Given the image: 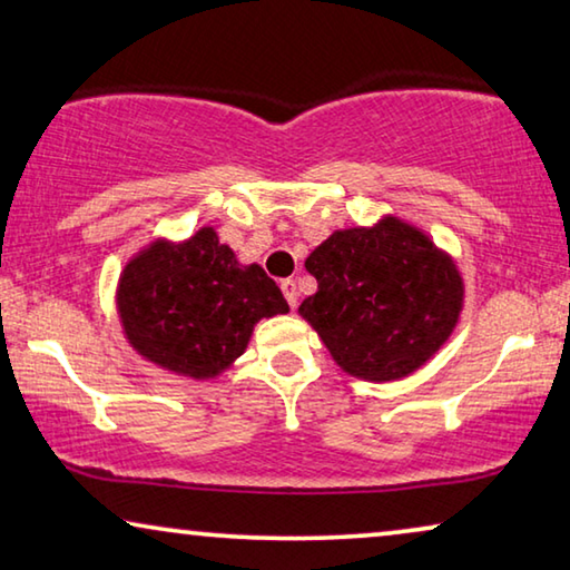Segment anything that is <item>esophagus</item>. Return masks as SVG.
<instances>
[{"label": "esophagus", "mask_w": 570, "mask_h": 570, "mask_svg": "<svg viewBox=\"0 0 570 570\" xmlns=\"http://www.w3.org/2000/svg\"><path fill=\"white\" fill-rule=\"evenodd\" d=\"M279 291H283L287 305H291V308H295V305H297V285H295V279H291V277L283 279V283H279Z\"/></svg>", "instance_id": "34e87169"}]
</instances>
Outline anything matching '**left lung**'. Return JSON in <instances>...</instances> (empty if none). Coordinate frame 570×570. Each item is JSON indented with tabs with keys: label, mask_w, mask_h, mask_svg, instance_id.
I'll list each match as a JSON object with an SVG mask.
<instances>
[{
	"label": "left lung",
	"mask_w": 570,
	"mask_h": 570,
	"mask_svg": "<svg viewBox=\"0 0 570 570\" xmlns=\"http://www.w3.org/2000/svg\"><path fill=\"white\" fill-rule=\"evenodd\" d=\"M305 269L318 293L305 297L301 313L354 376L387 382L415 372L459 321V269L397 218L331 234Z\"/></svg>",
	"instance_id": "left-lung-1"
}]
</instances>
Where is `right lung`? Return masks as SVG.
Wrapping results in <instances>:
<instances>
[{"label": "right lung", "mask_w": 570, "mask_h": 570, "mask_svg": "<svg viewBox=\"0 0 570 570\" xmlns=\"http://www.w3.org/2000/svg\"><path fill=\"white\" fill-rule=\"evenodd\" d=\"M119 313L132 346L188 376H214L247 346L259 318L287 313L273 277L242 267L214 229L170 247L157 242L119 283Z\"/></svg>", "instance_id": "add662e5"}]
</instances>
